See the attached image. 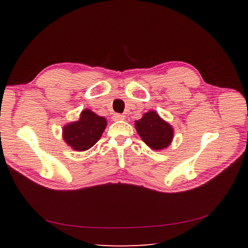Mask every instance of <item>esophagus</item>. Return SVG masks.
<instances>
[{"label": "esophagus", "instance_id": "1", "mask_svg": "<svg viewBox=\"0 0 248 248\" xmlns=\"http://www.w3.org/2000/svg\"><path fill=\"white\" fill-rule=\"evenodd\" d=\"M124 115H123V114H114L113 115V120L114 121L124 120Z\"/></svg>", "mask_w": 248, "mask_h": 248}]
</instances>
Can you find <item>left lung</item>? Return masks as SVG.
Wrapping results in <instances>:
<instances>
[{"mask_svg":"<svg viewBox=\"0 0 248 248\" xmlns=\"http://www.w3.org/2000/svg\"><path fill=\"white\" fill-rule=\"evenodd\" d=\"M135 129L140 139L154 150H162L170 145L173 138L171 125L155 110H149L135 121Z\"/></svg>","mask_w":248,"mask_h":248,"instance_id":"left-lung-1","label":"left lung"}]
</instances>
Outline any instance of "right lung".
<instances>
[{"instance_id":"1","label":"right lung","mask_w":248,"mask_h":248,"mask_svg":"<svg viewBox=\"0 0 248 248\" xmlns=\"http://www.w3.org/2000/svg\"><path fill=\"white\" fill-rule=\"evenodd\" d=\"M107 119L91 109H84L80 119L62 128V139L72 149L85 151L97 143L107 127Z\"/></svg>"}]
</instances>
